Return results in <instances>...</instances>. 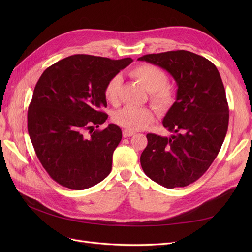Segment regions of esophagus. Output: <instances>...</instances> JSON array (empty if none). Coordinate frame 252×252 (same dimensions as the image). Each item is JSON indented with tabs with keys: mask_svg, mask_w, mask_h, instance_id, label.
Returning a JSON list of instances; mask_svg holds the SVG:
<instances>
[{
	"mask_svg": "<svg viewBox=\"0 0 252 252\" xmlns=\"http://www.w3.org/2000/svg\"><path fill=\"white\" fill-rule=\"evenodd\" d=\"M134 135H135V131H133V130H129V129H124L123 130V136L125 138L131 137V136H134Z\"/></svg>",
	"mask_w": 252,
	"mask_h": 252,
	"instance_id": "esophagus-1",
	"label": "esophagus"
}]
</instances>
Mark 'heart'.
<instances>
[{
    "instance_id": "b5f03b06",
    "label": "heart",
    "mask_w": 252,
    "mask_h": 252,
    "mask_svg": "<svg viewBox=\"0 0 252 252\" xmlns=\"http://www.w3.org/2000/svg\"><path fill=\"white\" fill-rule=\"evenodd\" d=\"M130 76L149 92L150 102L161 113L169 111L176 103V90L167 84L166 73L156 65L142 63L130 70ZM122 86V76L111 77L104 89L106 101L113 106L119 104V90ZM115 124L129 130L146 128L154 121V111L150 107H125L113 115Z\"/></svg>"
}]
</instances>
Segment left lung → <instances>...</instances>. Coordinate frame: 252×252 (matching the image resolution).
I'll return each instance as SVG.
<instances>
[{
    "label": "left lung",
    "mask_w": 252,
    "mask_h": 252,
    "mask_svg": "<svg viewBox=\"0 0 252 252\" xmlns=\"http://www.w3.org/2000/svg\"><path fill=\"white\" fill-rule=\"evenodd\" d=\"M138 60L160 66L178 86L176 103L162 122L171 136L147 135L142 168L165 188L186 187L214 162L227 134L229 105L220 72L206 58L185 50Z\"/></svg>",
    "instance_id": "left-lung-1"
}]
</instances>
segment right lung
<instances>
[{"label": "right lung", "instance_id": "add662e5", "mask_svg": "<svg viewBox=\"0 0 252 252\" xmlns=\"http://www.w3.org/2000/svg\"><path fill=\"white\" fill-rule=\"evenodd\" d=\"M133 60L85 54L66 57L37 81L28 111V129L39 162L61 186L85 190L111 171L112 155L123 137L110 124L104 89Z\"/></svg>", "mask_w": 252, "mask_h": 252}]
</instances>
